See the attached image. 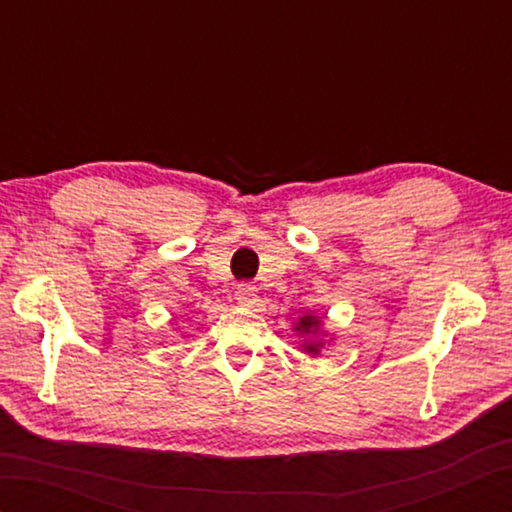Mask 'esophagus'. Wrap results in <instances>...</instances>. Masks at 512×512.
Returning <instances> with one entry per match:
<instances>
[{"label": "esophagus", "instance_id": "obj_1", "mask_svg": "<svg viewBox=\"0 0 512 512\" xmlns=\"http://www.w3.org/2000/svg\"><path fill=\"white\" fill-rule=\"evenodd\" d=\"M255 297H257V290H255V286H250V284H239V286L235 288V301H237V303H242V306H248V303H253V301H255Z\"/></svg>", "mask_w": 512, "mask_h": 512}]
</instances>
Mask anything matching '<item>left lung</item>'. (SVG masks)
I'll return each instance as SVG.
<instances>
[{
    "mask_svg": "<svg viewBox=\"0 0 512 512\" xmlns=\"http://www.w3.org/2000/svg\"><path fill=\"white\" fill-rule=\"evenodd\" d=\"M292 332L299 336V350L312 358H317L323 352V347L332 345L334 339V336H329L328 340L324 339L328 332L323 328V317L314 312H306L303 317H299V321L292 325Z\"/></svg>",
    "mask_w": 512,
    "mask_h": 512,
    "instance_id": "left-lung-1",
    "label": "left lung"
}]
</instances>
